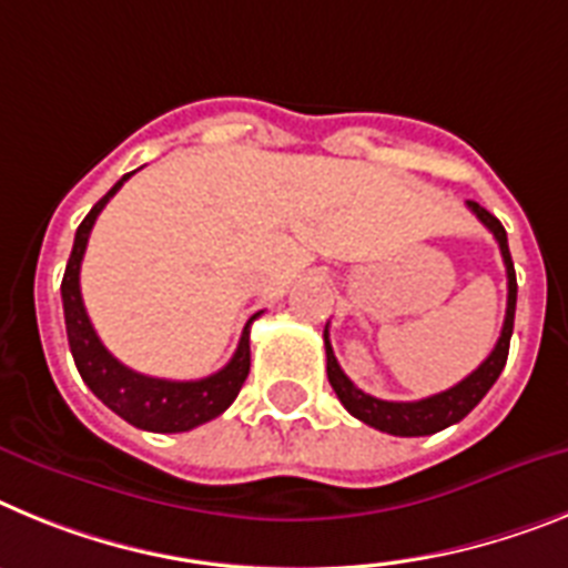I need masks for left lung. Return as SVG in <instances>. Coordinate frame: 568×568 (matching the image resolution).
Segmentation results:
<instances>
[{"label": "left lung", "instance_id": "obj_1", "mask_svg": "<svg viewBox=\"0 0 568 568\" xmlns=\"http://www.w3.org/2000/svg\"><path fill=\"white\" fill-rule=\"evenodd\" d=\"M468 209L475 211V216L480 220L486 229L495 234L497 245H500L503 263H506V277H509V300H506V320H503V332L497 345L491 348V354L483 359L475 372L468 374L466 379H460L457 386L446 388V392L426 397V400L414 403H394V400H377L372 394L359 392L352 379L345 377L343 368H339L337 357L332 352V343H328V328L323 332L325 339V372H328V383L337 392L339 403L348 408V414H354L357 420H363L366 426L379 428L386 434H397V437H423V434L443 432V428L455 426L466 417L477 403L486 397L495 379L500 377L503 366H506V357H509V339L511 328H515V305H517V277H515V263H511L509 254V240H506V229L500 225L495 214L477 205V202L468 200Z\"/></svg>", "mask_w": 568, "mask_h": 568}]
</instances>
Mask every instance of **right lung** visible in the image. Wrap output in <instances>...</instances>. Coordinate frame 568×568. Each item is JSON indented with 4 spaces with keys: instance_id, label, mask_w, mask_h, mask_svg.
<instances>
[{
    "instance_id": "obj_1",
    "label": "right lung",
    "mask_w": 568,
    "mask_h": 568,
    "mask_svg": "<svg viewBox=\"0 0 568 568\" xmlns=\"http://www.w3.org/2000/svg\"><path fill=\"white\" fill-rule=\"evenodd\" d=\"M134 174V171H131ZM131 174L122 176L105 196H102L73 236V251L68 260L65 277H62V308H65V332L68 343H71L73 363H77L79 374L85 379V386L91 388L113 414H120L122 420L131 426L145 428V432L160 434H176L191 432V428L202 426V423L214 420L231 403L236 400V394L243 388L245 377L251 368V343H248V325H245L240 345H236L234 357L229 359V366L220 368L211 377L202 379H162L148 377V374L134 372V368L122 366L120 359L108 352L102 339L93 332L91 320H88L85 303H82V291H79V268H82V256H85L88 236H91L93 223L100 211L105 209L116 191L125 185Z\"/></svg>"
}]
</instances>
